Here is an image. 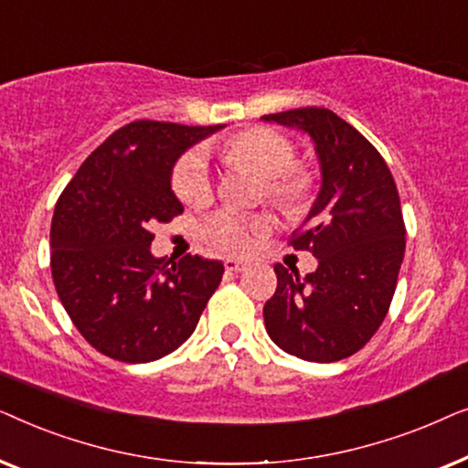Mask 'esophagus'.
I'll list each match as a JSON object with an SVG mask.
<instances>
[{
    "mask_svg": "<svg viewBox=\"0 0 468 468\" xmlns=\"http://www.w3.org/2000/svg\"><path fill=\"white\" fill-rule=\"evenodd\" d=\"M223 266H226L228 272H240V271H245V268H247V261L236 260V258H226V260H223Z\"/></svg>",
    "mask_w": 468,
    "mask_h": 468,
    "instance_id": "esophagus-1",
    "label": "esophagus"
}]
</instances>
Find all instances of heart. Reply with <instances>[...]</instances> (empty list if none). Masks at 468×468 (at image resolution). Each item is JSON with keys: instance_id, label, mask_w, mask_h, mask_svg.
I'll return each mask as SVG.
<instances>
[{"instance_id": "heart-1", "label": "heart", "mask_w": 468, "mask_h": 468, "mask_svg": "<svg viewBox=\"0 0 468 468\" xmlns=\"http://www.w3.org/2000/svg\"><path fill=\"white\" fill-rule=\"evenodd\" d=\"M223 157L232 165H249L264 175V197L290 217L304 213L317 194L315 170L296 162V140L272 127H251L236 133L223 144ZM172 189L185 204H202L213 196L208 157L200 146H194L178 157L172 170ZM268 229H271V219L266 215L221 208L204 221L202 234L221 251L242 253Z\"/></svg>"}]
</instances>
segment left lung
<instances>
[{
  "label": "left lung",
  "mask_w": 468,
  "mask_h": 468,
  "mask_svg": "<svg viewBox=\"0 0 468 468\" xmlns=\"http://www.w3.org/2000/svg\"><path fill=\"white\" fill-rule=\"evenodd\" d=\"M309 133L322 164V191L290 236L317 271L274 266L277 290L264 304L268 336L309 362H336L367 345L394 298L405 255V221L394 176L381 153L328 108L264 114Z\"/></svg>",
  "instance_id": "left-lung-1"
}]
</instances>
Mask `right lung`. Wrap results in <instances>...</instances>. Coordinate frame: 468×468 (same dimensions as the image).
<instances>
[{"label":"right lung","instance_id":"right-lung-1","mask_svg":"<svg viewBox=\"0 0 468 468\" xmlns=\"http://www.w3.org/2000/svg\"><path fill=\"white\" fill-rule=\"evenodd\" d=\"M219 127L127 123L82 162L55 204V290L85 341L112 360L153 362L181 347L221 283V261L151 255V228L183 213L172 165Z\"/></svg>","mask_w":468,"mask_h":468}]
</instances>
